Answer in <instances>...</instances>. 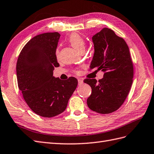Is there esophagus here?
I'll list each match as a JSON object with an SVG mask.
<instances>
[{
	"label": "esophagus",
	"instance_id": "obj_1",
	"mask_svg": "<svg viewBox=\"0 0 154 154\" xmlns=\"http://www.w3.org/2000/svg\"><path fill=\"white\" fill-rule=\"evenodd\" d=\"M78 82H79V85H81L82 83H83V80L82 79H78Z\"/></svg>",
	"mask_w": 154,
	"mask_h": 154
}]
</instances>
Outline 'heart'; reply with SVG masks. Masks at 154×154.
<instances>
[{
    "mask_svg": "<svg viewBox=\"0 0 154 154\" xmlns=\"http://www.w3.org/2000/svg\"><path fill=\"white\" fill-rule=\"evenodd\" d=\"M68 41L70 43V44L73 48L75 49L77 51H85V46H86V43L85 39L82 38V36H81L79 34L77 33H72L70 35V36L68 39ZM59 53V49L58 48L56 50V55L58 56Z\"/></svg>",
    "mask_w": 154,
    "mask_h": 154,
    "instance_id": "1",
    "label": "heart"
}]
</instances>
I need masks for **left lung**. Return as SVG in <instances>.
<instances>
[{
  "label": "left lung",
  "instance_id": "8db88e82",
  "mask_svg": "<svg viewBox=\"0 0 154 154\" xmlns=\"http://www.w3.org/2000/svg\"><path fill=\"white\" fill-rule=\"evenodd\" d=\"M94 54L90 70L97 68L104 72L103 78L86 79L92 88L87 99L88 107L100 114L116 111L124 103L131 87L133 64L124 39L111 29L104 28L92 37Z\"/></svg>",
  "mask_w": 154,
  "mask_h": 154
}]
</instances>
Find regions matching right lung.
Returning <instances> with one entry per match:
<instances>
[{
	"instance_id": "right-lung-1",
	"label": "right lung",
	"mask_w": 154,
	"mask_h": 154,
	"mask_svg": "<svg viewBox=\"0 0 154 154\" xmlns=\"http://www.w3.org/2000/svg\"><path fill=\"white\" fill-rule=\"evenodd\" d=\"M60 34L57 32L37 35L23 47L17 59V84L23 98L36 115L51 118L65 111L78 81L70 77L62 81L53 77L58 67L56 49Z\"/></svg>"
}]
</instances>
